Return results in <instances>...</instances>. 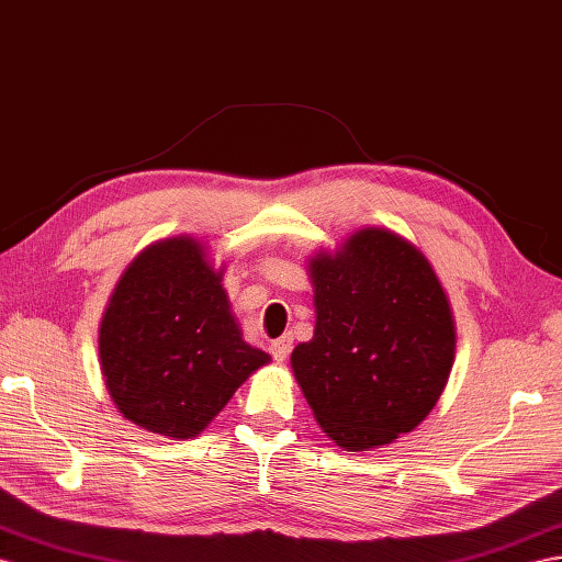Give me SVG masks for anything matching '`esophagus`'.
Wrapping results in <instances>:
<instances>
[{
  "mask_svg": "<svg viewBox=\"0 0 562 562\" xmlns=\"http://www.w3.org/2000/svg\"><path fill=\"white\" fill-rule=\"evenodd\" d=\"M270 353H272V358H276L278 363H284L286 358H290V353H292V337L284 335V337L272 341L270 344Z\"/></svg>",
  "mask_w": 562,
  "mask_h": 562,
  "instance_id": "1",
  "label": "esophagus"
}]
</instances>
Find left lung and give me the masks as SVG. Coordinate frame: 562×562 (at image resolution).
<instances>
[{
  "label": "left lung",
  "instance_id": "8db88e82",
  "mask_svg": "<svg viewBox=\"0 0 562 562\" xmlns=\"http://www.w3.org/2000/svg\"><path fill=\"white\" fill-rule=\"evenodd\" d=\"M315 333L292 351L294 378L325 435L347 451L392 443L435 408L451 375L456 325L425 254L363 227L308 258Z\"/></svg>",
  "mask_w": 562,
  "mask_h": 562
}]
</instances>
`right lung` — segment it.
Masks as SVG:
<instances>
[{
    "label": "right lung",
    "instance_id": "right-lung-1",
    "mask_svg": "<svg viewBox=\"0 0 562 562\" xmlns=\"http://www.w3.org/2000/svg\"><path fill=\"white\" fill-rule=\"evenodd\" d=\"M206 247L149 244L121 276L99 325V363L125 420L170 439L209 427L270 356L241 339Z\"/></svg>",
    "mask_w": 562,
    "mask_h": 562
}]
</instances>
